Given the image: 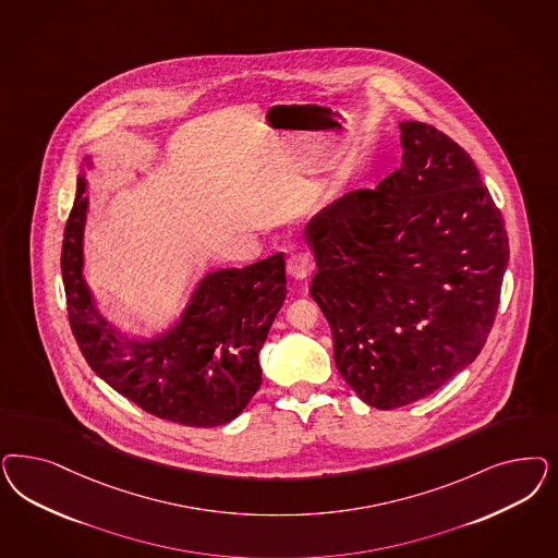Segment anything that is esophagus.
<instances>
[{"mask_svg": "<svg viewBox=\"0 0 558 558\" xmlns=\"http://www.w3.org/2000/svg\"><path fill=\"white\" fill-rule=\"evenodd\" d=\"M312 270V260H310V254L304 251L293 252L288 258V275L291 279L300 281V279H306Z\"/></svg>", "mask_w": 558, "mask_h": 558, "instance_id": "1", "label": "esophagus"}]
</instances>
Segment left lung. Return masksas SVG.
I'll use <instances>...</instances> for the list:
<instances>
[{"label":"left lung","instance_id":"obj_1","mask_svg":"<svg viewBox=\"0 0 558 558\" xmlns=\"http://www.w3.org/2000/svg\"><path fill=\"white\" fill-rule=\"evenodd\" d=\"M400 131L395 172L306 228L318 267L310 295L337 369L381 411L433 395L476 360L509 260L504 216L466 151L421 121Z\"/></svg>","mask_w":558,"mask_h":558}]
</instances>
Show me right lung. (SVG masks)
Returning a JSON list of instances; mask_svg holds the SVG:
<instances>
[{
    "label": "right lung",
    "instance_id": "obj_1",
    "mask_svg": "<svg viewBox=\"0 0 558 558\" xmlns=\"http://www.w3.org/2000/svg\"><path fill=\"white\" fill-rule=\"evenodd\" d=\"M84 191L77 177L61 248L68 316L84 360L145 413L186 427L230 423L263 379L258 351L288 291L283 254L207 275L177 328L156 341H129L96 312L82 277Z\"/></svg>",
    "mask_w": 558,
    "mask_h": 558
}]
</instances>
